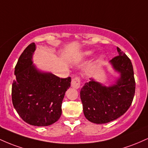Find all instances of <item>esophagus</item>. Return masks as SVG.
Segmentation results:
<instances>
[{"label":"esophagus","instance_id":"esophagus-1","mask_svg":"<svg viewBox=\"0 0 148 148\" xmlns=\"http://www.w3.org/2000/svg\"><path fill=\"white\" fill-rule=\"evenodd\" d=\"M71 87L74 89H79L80 87V79L79 77H75L71 81Z\"/></svg>","mask_w":148,"mask_h":148}]
</instances>
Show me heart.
<instances>
[{
  "instance_id": "heart-1",
  "label": "heart",
  "mask_w": 148,
  "mask_h": 148,
  "mask_svg": "<svg viewBox=\"0 0 148 148\" xmlns=\"http://www.w3.org/2000/svg\"><path fill=\"white\" fill-rule=\"evenodd\" d=\"M94 54V52L93 50L85 49V50L81 51V52H77V54H75V59H76L78 61H81L83 60V59H87V58H89ZM104 60H105V56H104V55H103V54H99V56H96L95 59V64L97 66L101 65V64H103Z\"/></svg>"
}]
</instances>
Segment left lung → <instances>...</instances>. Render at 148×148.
<instances>
[{
	"label": "left lung",
	"mask_w": 148,
	"mask_h": 148,
	"mask_svg": "<svg viewBox=\"0 0 148 148\" xmlns=\"http://www.w3.org/2000/svg\"><path fill=\"white\" fill-rule=\"evenodd\" d=\"M118 56L109 61L114 73V81L106 86L90 78L80 90L83 112L94 124H106L119 118L127 112L135 94V79L132 61L117 47Z\"/></svg>",
	"instance_id": "8db88e82"
}]
</instances>
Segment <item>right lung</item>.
<instances>
[{
    "mask_svg": "<svg viewBox=\"0 0 148 148\" xmlns=\"http://www.w3.org/2000/svg\"><path fill=\"white\" fill-rule=\"evenodd\" d=\"M36 44L31 43L19 56L12 87L14 108L26 123L46 127L60 118L61 103L71 87V77L60 78L39 69L33 61Z\"/></svg>",
    "mask_w": 148,
    "mask_h": 148,
    "instance_id": "right-lung-1",
    "label": "right lung"
}]
</instances>
